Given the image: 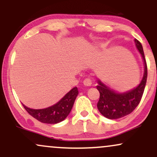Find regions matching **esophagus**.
<instances>
[{"mask_svg": "<svg viewBox=\"0 0 157 157\" xmlns=\"http://www.w3.org/2000/svg\"><path fill=\"white\" fill-rule=\"evenodd\" d=\"M83 85L85 86H91V79L86 78L83 81Z\"/></svg>", "mask_w": 157, "mask_h": 157, "instance_id": "34e87169", "label": "esophagus"}]
</instances>
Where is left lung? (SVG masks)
<instances>
[{"label": "left lung", "instance_id": "1", "mask_svg": "<svg viewBox=\"0 0 157 157\" xmlns=\"http://www.w3.org/2000/svg\"><path fill=\"white\" fill-rule=\"evenodd\" d=\"M134 43L144 63L143 77L140 84L125 92H117L97 80V89L100 94L97 109L102 115L110 120L122 118L132 112L140 103L145 90L147 76L146 61L142 44L136 39H134Z\"/></svg>", "mask_w": 157, "mask_h": 157}]
</instances>
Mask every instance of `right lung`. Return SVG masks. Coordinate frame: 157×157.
Here are the masks:
<instances>
[{"instance_id": "1", "label": "right lung", "mask_w": 157, "mask_h": 157, "mask_svg": "<svg viewBox=\"0 0 157 157\" xmlns=\"http://www.w3.org/2000/svg\"><path fill=\"white\" fill-rule=\"evenodd\" d=\"M78 94L77 88H73L57 103L46 109H34L28 108L23 104V105L27 112L38 121L46 124H56L67 117Z\"/></svg>"}]
</instances>
